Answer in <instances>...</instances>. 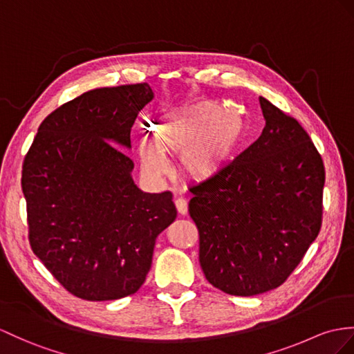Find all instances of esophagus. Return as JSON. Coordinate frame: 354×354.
<instances>
[{
	"mask_svg": "<svg viewBox=\"0 0 354 354\" xmlns=\"http://www.w3.org/2000/svg\"><path fill=\"white\" fill-rule=\"evenodd\" d=\"M176 207H177L178 213L182 214V216H185V214L187 213V200H186V198L177 196V198H176Z\"/></svg>",
	"mask_w": 354,
	"mask_h": 354,
	"instance_id": "1",
	"label": "esophagus"
}]
</instances>
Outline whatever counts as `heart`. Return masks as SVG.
Returning <instances> with one entry per match:
<instances>
[{
    "label": "heart",
    "instance_id": "b5f03b06",
    "mask_svg": "<svg viewBox=\"0 0 354 354\" xmlns=\"http://www.w3.org/2000/svg\"><path fill=\"white\" fill-rule=\"evenodd\" d=\"M239 135L240 122L232 112L205 105L182 109L163 120L158 147L167 151H183V171L189 177L200 180L213 176L225 163ZM158 149L147 141L141 142V165L151 177L165 176L169 169Z\"/></svg>",
    "mask_w": 354,
    "mask_h": 354
}]
</instances>
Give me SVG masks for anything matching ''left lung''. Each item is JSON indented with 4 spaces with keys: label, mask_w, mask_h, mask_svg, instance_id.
Listing matches in <instances>:
<instances>
[{
    "label": "left lung",
    "mask_w": 354,
    "mask_h": 354,
    "mask_svg": "<svg viewBox=\"0 0 354 354\" xmlns=\"http://www.w3.org/2000/svg\"><path fill=\"white\" fill-rule=\"evenodd\" d=\"M261 136L191 187L205 279L231 296L279 287L322 227L324 165L297 120L260 97Z\"/></svg>",
    "instance_id": "obj_1"
}]
</instances>
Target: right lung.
I'll use <instances>...</instances> for the list:
<instances>
[{"instance_id": "1", "label": "right lung", "mask_w": 354, "mask_h": 354, "mask_svg": "<svg viewBox=\"0 0 354 354\" xmlns=\"http://www.w3.org/2000/svg\"><path fill=\"white\" fill-rule=\"evenodd\" d=\"M153 97L147 82L84 93L43 120L25 156L32 252L84 300L140 290L158 236L177 218L172 194L142 192L120 150H131L135 118Z\"/></svg>"}]
</instances>
